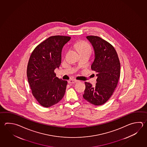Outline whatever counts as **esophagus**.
Instances as JSON below:
<instances>
[{
    "mask_svg": "<svg viewBox=\"0 0 147 147\" xmlns=\"http://www.w3.org/2000/svg\"><path fill=\"white\" fill-rule=\"evenodd\" d=\"M78 80H75V79H72V80H70L69 81V83L70 84H74L78 82Z\"/></svg>",
    "mask_w": 147,
    "mask_h": 147,
    "instance_id": "obj_1",
    "label": "esophagus"
}]
</instances>
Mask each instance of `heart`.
<instances>
[{"mask_svg":"<svg viewBox=\"0 0 147 147\" xmlns=\"http://www.w3.org/2000/svg\"><path fill=\"white\" fill-rule=\"evenodd\" d=\"M76 47L80 52L83 51H90L92 52V47L88 42L85 41H80L77 43Z\"/></svg>","mask_w":147,"mask_h":147,"instance_id":"heart-1","label":"heart"}]
</instances>
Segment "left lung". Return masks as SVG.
I'll list each match as a JSON object with an SVG mask.
<instances>
[{"label":"left lung","mask_w":147,"mask_h":147,"mask_svg":"<svg viewBox=\"0 0 147 147\" xmlns=\"http://www.w3.org/2000/svg\"><path fill=\"white\" fill-rule=\"evenodd\" d=\"M86 38L94 49L95 58L91 68L96 72L97 78L95 87L85 82L86 88L83 97L92 105H102L110 99L117 85L121 73L119 59L109 42L98 36Z\"/></svg>","instance_id":"1"}]
</instances>
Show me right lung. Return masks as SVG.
Segmentation results:
<instances>
[{
	"label": "right lung",
	"mask_w": 147,
	"mask_h": 147,
	"mask_svg": "<svg viewBox=\"0 0 147 147\" xmlns=\"http://www.w3.org/2000/svg\"><path fill=\"white\" fill-rule=\"evenodd\" d=\"M69 36H50L36 46L27 67L28 82L32 93L46 108L55 105L63 97L67 82L56 77L55 69L61 63V52Z\"/></svg>",
	"instance_id": "add662e5"
}]
</instances>
